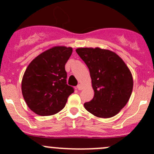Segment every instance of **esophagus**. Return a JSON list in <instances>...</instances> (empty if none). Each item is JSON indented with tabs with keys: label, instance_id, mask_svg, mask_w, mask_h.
Here are the masks:
<instances>
[{
	"label": "esophagus",
	"instance_id": "obj_1",
	"mask_svg": "<svg viewBox=\"0 0 154 154\" xmlns=\"http://www.w3.org/2000/svg\"><path fill=\"white\" fill-rule=\"evenodd\" d=\"M77 89L78 90L83 89V86H82V84H79L78 86H77Z\"/></svg>",
	"mask_w": 154,
	"mask_h": 154
}]
</instances>
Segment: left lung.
Returning <instances> with one entry per match:
<instances>
[{"label":"left lung","instance_id":"1","mask_svg":"<svg viewBox=\"0 0 154 154\" xmlns=\"http://www.w3.org/2000/svg\"><path fill=\"white\" fill-rule=\"evenodd\" d=\"M88 66L94 95L85 109L98 118L117 115L128 102L133 87V76L122 58L113 51L100 48L76 49Z\"/></svg>","mask_w":154,"mask_h":154}]
</instances>
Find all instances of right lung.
I'll return each mask as SVG.
<instances>
[{
  "label": "right lung",
  "mask_w": 154,
  "mask_h": 154,
  "mask_svg": "<svg viewBox=\"0 0 154 154\" xmlns=\"http://www.w3.org/2000/svg\"><path fill=\"white\" fill-rule=\"evenodd\" d=\"M72 48L55 46L44 51L27 66L21 81V91L28 107L41 116L61 111L74 88L66 83V63Z\"/></svg>",
  "instance_id": "add662e5"
}]
</instances>
